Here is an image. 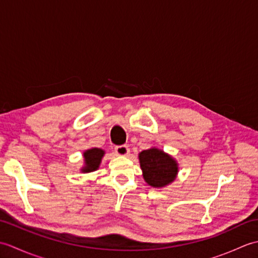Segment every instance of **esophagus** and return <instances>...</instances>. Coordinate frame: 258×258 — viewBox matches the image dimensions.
<instances>
[{"mask_svg":"<svg viewBox=\"0 0 258 258\" xmlns=\"http://www.w3.org/2000/svg\"><path fill=\"white\" fill-rule=\"evenodd\" d=\"M115 153H116V154L119 156H127L130 153V149H128V146H126V145H118L115 147Z\"/></svg>","mask_w":258,"mask_h":258,"instance_id":"obj_1","label":"esophagus"}]
</instances>
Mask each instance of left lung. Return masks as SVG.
<instances>
[{
  "instance_id": "left-lung-1",
  "label": "left lung",
  "mask_w": 258,
  "mask_h": 258,
  "mask_svg": "<svg viewBox=\"0 0 258 258\" xmlns=\"http://www.w3.org/2000/svg\"><path fill=\"white\" fill-rule=\"evenodd\" d=\"M139 161L143 178L152 187H165L174 182L178 174L177 161L157 147L142 151Z\"/></svg>"
}]
</instances>
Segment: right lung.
Wrapping results in <instances>:
<instances>
[{"label": "right lung", "mask_w": 258, "mask_h": 258, "mask_svg": "<svg viewBox=\"0 0 258 258\" xmlns=\"http://www.w3.org/2000/svg\"><path fill=\"white\" fill-rule=\"evenodd\" d=\"M104 154H105V151L102 149H97V147H93V149L86 150L83 153L84 165L82 166L81 172L91 173L98 169V167L101 165Z\"/></svg>", "instance_id": "1"}]
</instances>
